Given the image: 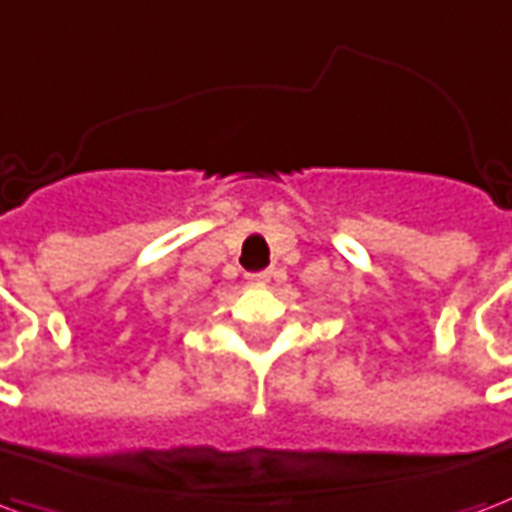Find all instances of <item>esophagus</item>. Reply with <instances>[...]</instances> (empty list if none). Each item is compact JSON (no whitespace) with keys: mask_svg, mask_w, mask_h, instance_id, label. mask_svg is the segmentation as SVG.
<instances>
[{"mask_svg":"<svg viewBox=\"0 0 512 512\" xmlns=\"http://www.w3.org/2000/svg\"><path fill=\"white\" fill-rule=\"evenodd\" d=\"M245 278L251 280V283H259V286H264V283H267V280H270V278H272V272H270V270L248 272V275H245Z\"/></svg>","mask_w":512,"mask_h":512,"instance_id":"34e87169","label":"esophagus"}]
</instances>
